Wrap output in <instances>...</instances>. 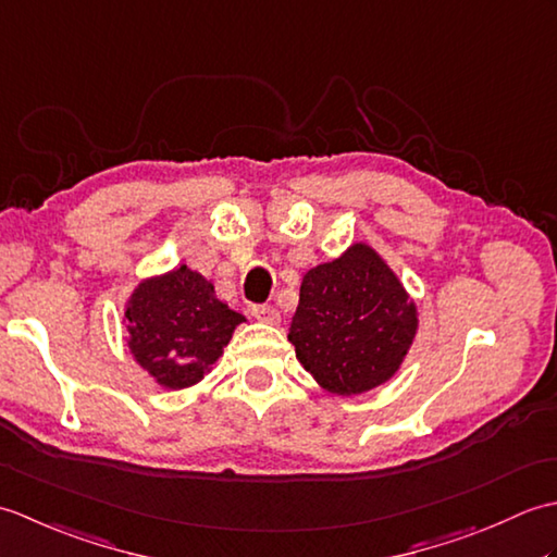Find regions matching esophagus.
<instances>
[{"label":"esophagus","mask_w":557,"mask_h":557,"mask_svg":"<svg viewBox=\"0 0 557 557\" xmlns=\"http://www.w3.org/2000/svg\"><path fill=\"white\" fill-rule=\"evenodd\" d=\"M251 313H253V318H258L260 323H268V325H280V311L275 309V306H253L251 309Z\"/></svg>","instance_id":"obj_1"}]
</instances>
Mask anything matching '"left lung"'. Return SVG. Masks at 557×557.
I'll use <instances>...</instances> for the list:
<instances>
[{"label":"left lung","mask_w":557,"mask_h":557,"mask_svg":"<svg viewBox=\"0 0 557 557\" xmlns=\"http://www.w3.org/2000/svg\"><path fill=\"white\" fill-rule=\"evenodd\" d=\"M419 333L417 301L366 242L304 272L287 339L313 381L339 397L393 377Z\"/></svg>","instance_id":"obj_1"}]
</instances>
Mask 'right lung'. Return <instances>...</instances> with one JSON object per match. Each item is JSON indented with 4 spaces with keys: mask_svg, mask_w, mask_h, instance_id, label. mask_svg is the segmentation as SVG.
<instances>
[{
    "mask_svg": "<svg viewBox=\"0 0 557 557\" xmlns=\"http://www.w3.org/2000/svg\"><path fill=\"white\" fill-rule=\"evenodd\" d=\"M122 323L140 369L160 387L186 389L212 371L246 318L220 301L198 270L180 265L140 280L124 304Z\"/></svg>",
    "mask_w": 557,
    "mask_h": 557,
    "instance_id": "add662e5",
    "label": "right lung"
}]
</instances>
